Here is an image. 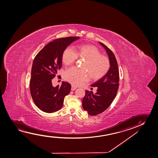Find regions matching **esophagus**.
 I'll return each instance as SVG.
<instances>
[{"label": "esophagus", "instance_id": "34e87169", "mask_svg": "<svg viewBox=\"0 0 158 158\" xmlns=\"http://www.w3.org/2000/svg\"><path fill=\"white\" fill-rule=\"evenodd\" d=\"M77 89V87L75 86H74L73 85H72L71 86V90L72 91H74L75 89Z\"/></svg>", "mask_w": 158, "mask_h": 158}]
</instances>
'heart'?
I'll return each instance as SVG.
<instances>
[{
	"instance_id": "1",
	"label": "heart",
	"mask_w": 158,
	"mask_h": 158,
	"mask_svg": "<svg viewBox=\"0 0 158 158\" xmlns=\"http://www.w3.org/2000/svg\"><path fill=\"white\" fill-rule=\"evenodd\" d=\"M77 58L85 59L82 68L72 67L64 74V78L72 84L78 86L89 79L98 80L103 77L108 72L110 66L108 59L102 56L97 48L92 45H80L74 50L67 47L64 50L62 60L66 65L74 63Z\"/></svg>"
}]
</instances>
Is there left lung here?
I'll return each mask as SVG.
<instances>
[{
	"instance_id": "1",
	"label": "left lung",
	"mask_w": 158,
	"mask_h": 158,
	"mask_svg": "<svg viewBox=\"0 0 158 158\" xmlns=\"http://www.w3.org/2000/svg\"><path fill=\"white\" fill-rule=\"evenodd\" d=\"M100 44L108 55L110 67L105 76L91 85L97 87V92L86 90L82 99V107L91 115H96L106 110L114 99L119 87V73L117 59L112 51L104 44Z\"/></svg>"
}]
</instances>
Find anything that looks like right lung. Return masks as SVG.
Masks as SVG:
<instances>
[{
    "mask_svg": "<svg viewBox=\"0 0 158 158\" xmlns=\"http://www.w3.org/2000/svg\"><path fill=\"white\" fill-rule=\"evenodd\" d=\"M79 37L56 39L47 44L35 56L31 77L30 92L33 100L40 110L53 113L63 106L65 96L71 89L69 82L53 86L52 80L61 67L64 50ZM59 77V76H58Z\"/></svg>",
    "mask_w": 158,
    "mask_h": 158,
    "instance_id": "right-lung-1",
    "label": "right lung"
}]
</instances>
